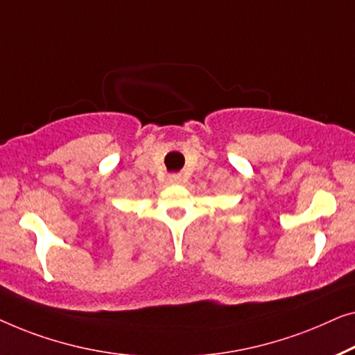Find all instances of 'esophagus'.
Listing matches in <instances>:
<instances>
[{
	"mask_svg": "<svg viewBox=\"0 0 355 355\" xmlns=\"http://www.w3.org/2000/svg\"><path fill=\"white\" fill-rule=\"evenodd\" d=\"M168 180H171V183H180V182H182V177H180V175H171V177H168Z\"/></svg>",
	"mask_w": 355,
	"mask_h": 355,
	"instance_id": "34e87169",
	"label": "esophagus"
}]
</instances>
